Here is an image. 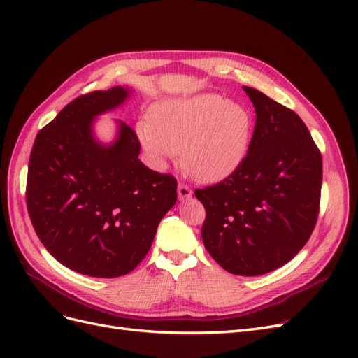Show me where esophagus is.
I'll return each mask as SVG.
<instances>
[{
  "label": "esophagus",
  "instance_id": "esophagus-1",
  "mask_svg": "<svg viewBox=\"0 0 358 358\" xmlns=\"http://www.w3.org/2000/svg\"><path fill=\"white\" fill-rule=\"evenodd\" d=\"M178 196H179L180 200H187L192 196V189L188 185H185V183H179V185H178Z\"/></svg>",
  "mask_w": 358,
  "mask_h": 358
}]
</instances>
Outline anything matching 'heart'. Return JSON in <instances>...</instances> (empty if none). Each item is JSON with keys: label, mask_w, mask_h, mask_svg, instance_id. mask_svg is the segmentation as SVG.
<instances>
[{"label": "heart", "mask_w": 358, "mask_h": 358, "mask_svg": "<svg viewBox=\"0 0 358 358\" xmlns=\"http://www.w3.org/2000/svg\"><path fill=\"white\" fill-rule=\"evenodd\" d=\"M254 116L246 106L215 92L166 99L149 110L137 134L158 166L182 152L192 178L215 182L230 176L248 157Z\"/></svg>", "instance_id": "obj_1"}]
</instances>
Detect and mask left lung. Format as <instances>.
<instances>
[{"label": "left lung", "mask_w": 358, "mask_h": 358, "mask_svg": "<svg viewBox=\"0 0 358 358\" xmlns=\"http://www.w3.org/2000/svg\"><path fill=\"white\" fill-rule=\"evenodd\" d=\"M255 128L242 166L196 189L206 209L203 243L224 270L259 276L294 258L317 224L322 158L297 113L243 86Z\"/></svg>", "instance_id": "1"}]
</instances>
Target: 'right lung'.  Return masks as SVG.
<instances>
[{"mask_svg":"<svg viewBox=\"0 0 358 358\" xmlns=\"http://www.w3.org/2000/svg\"><path fill=\"white\" fill-rule=\"evenodd\" d=\"M131 88L94 91L67 104L32 145L27 206L41 243L61 264L92 278L131 272L178 200V182L138 159L134 129L116 121L104 145L96 116L122 106Z\"/></svg>","mask_w":358,"mask_h":358,"instance_id":"obj_1","label":"right lung"}]
</instances>
